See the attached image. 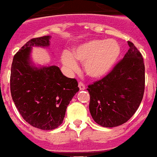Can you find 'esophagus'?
<instances>
[{
  "instance_id": "obj_1",
  "label": "esophagus",
  "mask_w": 157,
  "mask_h": 157,
  "mask_svg": "<svg viewBox=\"0 0 157 157\" xmlns=\"http://www.w3.org/2000/svg\"><path fill=\"white\" fill-rule=\"evenodd\" d=\"M78 87H79L80 90H84V89L86 88V87H85L84 83H82V82H78Z\"/></svg>"
}]
</instances>
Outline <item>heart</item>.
I'll list each match as a JSON object with an SVG mask.
<instances>
[{"instance_id":"heart-1","label":"heart","mask_w":157,"mask_h":157,"mask_svg":"<svg viewBox=\"0 0 157 157\" xmlns=\"http://www.w3.org/2000/svg\"><path fill=\"white\" fill-rule=\"evenodd\" d=\"M121 54V47L113 40H92L78 45L72 52L65 51L61 62L69 71H75L76 61L83 63V70L89 77L98 78L111 71Z\"/></svg>"}]
</instances>
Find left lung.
Masks as SVG:
<instances>
[{"label": "left lung", "mask_w": 157, "mask_h": 157, "mask_svg": "<svg viewBox=\"0 0 157 157\" xmlns=\"http://www.w3.org/2000/svg\"><path fill=\"white\" fill-rule=\"evenodd\" d=\"M129 48L110 73L88 85L89 110L104 127L122 125L135 114L144 97L145 67L142 54L128 41Z\"/></svg>", "instance_id": "8db88e82"}]
</instances>
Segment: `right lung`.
Listing matches in <instances>:
<instances>
[{
    "label": "right lung",
    "mask_w": 157,
    "mask_h": 157,
    "mask_svg": "<svg viewBox=\"0 0 157 157\" xmlns=\"http://www.w3.org/2000/svg\"><path fill=\"white\" fill-rule=\"evenodd\" d=\"M50 36L31 39L14 55L11 66V96L25 121L49 130L64 120L66 108L79 91L75 78L66 77L56 66L37 68L30 60L33 46L48 47Z\"/></svg>",
    "instance_id": "add662e5"
}]
</instances>
